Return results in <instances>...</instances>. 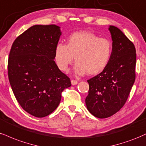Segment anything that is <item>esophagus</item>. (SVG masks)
Returning <instances> with one entry per match:
<instances>
[{
  "label": "esophagus",
  "instance_id": "34e87169",
  "mask_svg": "<svg viewBox=\"0 0 146 146\" xmlns=\"http://www.w3.org/2000/svg\"><path fill=\"white\" fill-rule=\"evenodd\" d=\"M71 83L72 85H77L78 82V80H72Z\"/></svg>",
  "mask_w": 146,
  "mask_h": 146
}]
</instances>
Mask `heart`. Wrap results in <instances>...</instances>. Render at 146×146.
<instances>
[{
  "instance_id": "1",
  "label": "heart",
  "mask_w": 146,
  "mask_h": 146,
  "mask_svg": "<svg viewBox=\"0 0 146 146\" xmlns=\"http://www.w3.org/2000/svg\"><path fill=\"white\" fill-rule=\"evenodd\" d=\"M113 53L112 43L90 31L76 32L71 34L66 44L59 43L54 49V60L61 71L67 72L73 62L76 64L78 74L96 75L107 68Z\"/></svg>"
}]
</instances>
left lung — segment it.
Returning a JSON list of instances; mask_svg holds the SVG:
<instances>
[{
    "instance_id": "obj_1",
    "label": "left lung",
    "mask_w": 146,
    "mask_h": 146,
    "mask_svg": "<svg viewBox=\"0 0 146 146\" xmlns=\"http://www.w3.org/2000/svg\"><path fill=\"white\" fill-rule=\"evenodd\" d=\"M113 53L105 70L87 80L85 99L88 111L95 117L107 118L126 103L135 80L136 50L133 43L117 27L110 26Z\"/></svg>"
}]
</instances>
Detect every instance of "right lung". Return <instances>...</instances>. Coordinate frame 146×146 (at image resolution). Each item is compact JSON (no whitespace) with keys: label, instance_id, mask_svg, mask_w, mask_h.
I'll list each match as a JSON object with an SVG mask.
<instances>
[{"label":"right lung","instance_id":"obj_1","mask_svg":"<svg viewBox=\"0 0 146 146\" xmlns=\"http://www.w3.org/2000/svg\"><path fill=\"white\" fill-rule=\"evenodd\" d=\"M61 35L56 25H34L15 39L10 50L7 68L12 91L22 109L35 117L52 113L63 91L72 85L54 61Z\"/></svg>","mask_w":146,"mask_h":146}]
</instances>
